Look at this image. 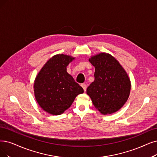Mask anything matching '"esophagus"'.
Here are the masks:
<instances>
[{"label":"esophagus","instance_id":"1","mask_svg":"<svg viewBox=\"0 0 157 157\" xmlns=\"http://www.w3.org/2000/svg\"><path fill=\"white\" fill-rule=\"evenodd\" d=\"M81 86L82 87L84 91H86V88H87V85L86 84H81Z\"/></svg>","mask_w":157,"mask_h":157}]
</instances>
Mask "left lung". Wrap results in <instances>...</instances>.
Wrapping results in <instances>:
<instances>
[{"mask_svg":"<svg viewBox=\"0 0 157 157\" xmlns=\"http://www.w3.org/2000/svg\"><path fill=\"white\" fill-rule=\"evenodd\" d=\"M95 67V80L86 93L95 108L103 115L120 109L128 100L131 81L119 62L109 53H100L89 59Z\"/></svg>","mask_w":157,"mask_h":157,"instance_id":"1","label":"left lung"}]
</instances>
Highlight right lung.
I'll return each mask as SVG.
<instances>
[{
	"instance_id": "1",
	"label": "right lung",
	"mask_w": 157,
	"mask_h": 157,
	"mask_svg": "<svg viewBox=\"0 0 157 157\" xmlns=\"http://www.w3.org/2000/svg\"><path fill=\"white\" fill-rule=\"evenodd\" d=\"M75 58L64 54L50 58L37 74L34 94L40 107L48 113L59 115L70 107L84 90L67 72V66Z\"/></svg>"
}]
</instances>
